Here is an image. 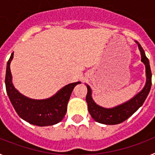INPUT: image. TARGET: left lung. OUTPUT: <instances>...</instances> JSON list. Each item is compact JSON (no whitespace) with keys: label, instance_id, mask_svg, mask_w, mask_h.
<instances>
[{"label":"left lung","instance_id":"8db88e82","mask_svg":"<svg viewBox=\"0 0 155 155\" xmlns=\"http://www.w3.org/2000/svg\"><path fill=\"white\" fill-rule=\"evenodd\" d=\"M137 42L141 53V61L146 66V74H147L146 85L143 87V89L132 99L113 109H105L94 103L91 96V88L89 86L87 85V93L86 95V102L87 103L88 112L91 117L98 123L108 124V125H114V124L123 123L130 116H132L143 105L150 92V87H151V71H150L149 60L145 55L144 50H143L141 46L139 44V42Z\"/></svg>","mask_w":155,"mask_h":155}]
</instances>
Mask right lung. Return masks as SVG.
<instances>
[{
    "instance_id": "obj_1",
    "label": "right lung",
    "mask_w": 155,
    "mask_h": 155,
    "mask_svg": "<svg viewBox=\"0 0 155 155\" xmlns=\"http://www.w3.org/2000/svg\"><path fill=\"white\" fill-rule=\"evenodd\" d=\"M13 58L11 55L7 64L5 86L9 99L21 119L33 125L44 127L61 122L67 113V106L74 87L81 82H74L64 86L50 98L33 100L25 97L14 87L12 82L10 63Z\"/></svg>"
}]
</instances>
